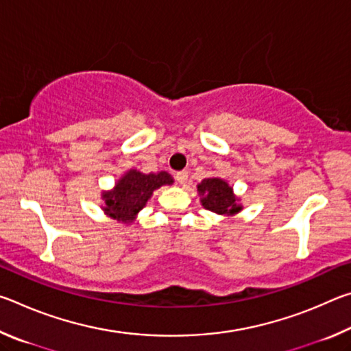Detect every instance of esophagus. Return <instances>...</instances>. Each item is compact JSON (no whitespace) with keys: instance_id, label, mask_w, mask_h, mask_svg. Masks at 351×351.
Returning a JSON list of instances; mask_svg holds the SVG:
<instances>
[{"instance_id":"1","label":"esophagus","mask_w":351,"mask_h":351,"mask_svg":"<svg viewBox=\"0 0 351 351\" xmlns=\"http://www.w3.org/2000/svg\"><path fill=\"white\" fill-rule=\"evenodd\" d=\"M187 178H189V173L186 170L176 171V173H175V180L178 181V184H181V186H184V184L187 182Z\"/></svg>"}]
</instances>
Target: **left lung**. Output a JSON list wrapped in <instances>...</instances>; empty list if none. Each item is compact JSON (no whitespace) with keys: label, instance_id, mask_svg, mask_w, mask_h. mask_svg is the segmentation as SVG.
Wrapping results in <instances>:
<instances>
[{"label":"left lung","instance_id":"obj_1","mask_svg":"<svg viewBox=\"0 0 351 351\" xmlns=\"http://www.w3.org/2000/svg\"><path fill=\"white\" fill-rule=\"evenodd\" d=\"M198 193L204 209L218 215H235L241 210L232 187L221 178H206L198 184Z\"/></svg>","mask_w":351,"mask_h":351}]
</instances>
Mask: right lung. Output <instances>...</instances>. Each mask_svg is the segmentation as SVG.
<instances>
[{
  "mask_svg": "<svg viewBox=\"0 0 351 351\" xmlns=\"http://www.w3.org/2000/svg\"><path fill=\"white\" fill-rule=\"evenodd\" d=\"M165 184H173V178L167 171L141 173L139 170H128L110 192H102L106 215L117 221L132 223L142 207H145L153 192Z\"/></svg>",
  "mask_w": 351,
  "mask_h": 351,
  "instance_id": "add662e5",
  "label": "right lung"
}]
</instances>
